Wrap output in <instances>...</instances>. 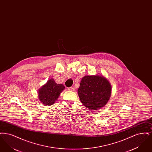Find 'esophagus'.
<instances>
[{
	"mask_svg": "<svg viewBox=\"0 0 152 152\" xmlns=\"http://www.w3.org/2000/svg\"><path fill=\"white\" fill-rule=\"evenodd\" d=\"M68 89V90L71 91H73L75 90V88L73 87H69Z\"/></svg>",
	"mask_w": 152,
	"mask_h": 152,
	"instance_id": "1",
	"label": "esophagus"
}]
</instances>
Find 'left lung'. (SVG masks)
Instances as JSON below:
<instances>
[{
    "instance_id": "1",
    "label": "left lung",
    "mask_w": 152,
    "mask_h": 152,
    "mask_svg": "<svg viewBox=\"0 0 152 152\" xmlns=\"http://www.w3.org/2000/svg\"><path fill=\"white\" fill-rule=\"evenodd\" d=\"M78 94L83 104L92 110L102 108L108 101L111 86L100 76H85L80 84Z\"/></svg>"
}]
</instances>
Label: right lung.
I'll return each mask as SVG.
<instances>
[{
	"label": "right lung",
	"instance_id": "right-lung-1",
	"mask_svg": "<svg viewBox=\"0 0 152 152\" xmlns=\"http://www.w3.org/2000/svg\"><path fill=\"white\" fill-rule=\"evenodd\" d=\"M64 88L63 84H56L54 80H49L39 90L38 94L40 101L47 105L53 104Z\"/></svg>",
	"mask_w": 152,
	"mask_h": 152
}]
</instances>
